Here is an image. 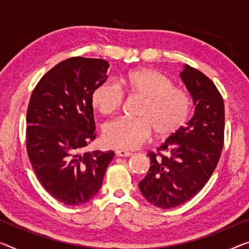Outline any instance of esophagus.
I'll return each instance as SVG.
<instances>
[{"instance_id":"1","label":"esophagus","mask_w":249,"mask_h":249,"mask_svg":"<svg viewBox=\"0 0 249 249\" xmlns=\"http://www.w3.org/2000/svg\"><path fill=\"white\" fill-rule=\"evenodd\" d=\"M116 155L118 157H129V156H131L132 154L130 151H127V150H124V149H121V150H116Z\"/></svg>"}]
</instances>
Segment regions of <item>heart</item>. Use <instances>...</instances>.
I'll list each match as a JSON object with an SVG mask.
<instances>
[{
    "mask_svg": "<svg viewBox=\"0 0 249 249\" xmlns=\"http://www.w3.org/2000/svg\"><path fill=\"white\" fill-rule=\"evenodd\" d=\"M120 85L128 93L143 98L138 113L141 118H120L107 124L103 140L108 146L137 149L147 142L154 130L158 137H169L188 119L189 94L160 72L137 69L121 78ZM91 101L102 114H112L121 108L124 92L118 83L107 81L95 88Z\"/></svg>",
    "mask_w": 249,
    "mask_h": 249,
    "instance_id": "b5f03b06",
    "label": "heart"
}]
</instances>
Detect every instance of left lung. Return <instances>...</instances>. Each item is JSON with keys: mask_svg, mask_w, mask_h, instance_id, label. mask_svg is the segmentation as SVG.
Masks as SVG:
<instances>
[{"mask_svg": "<svg viewBox=\"0 0 249 249\" xmlns=\"http://www.w3.org/2000/svg\"><path fill=\"white\" fill-rule=\"evenodd\" d=\"M193 97L195 113L187 124L148 154L150 168L139 182L143 197L169 209L191 199L204 188L224 147V99L208 76L185 66L180 73Z\"/></svg>", "mask_w": 249, "mask_h": 249, "instance_id": "8db88e82", "label": "left lung"}]
</instances>
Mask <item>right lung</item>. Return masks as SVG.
Segmentation results:
<instances>
[{
    "mask_svg": "<svg viewBox=\"0 0 249 249\" xmlns=\"http://www.w3.org/2000/svg\"><path fill=\"white\" fill-rule=\"evenodd\" d=\"M109 63L75 56L47 72L26 112V150L37 179L67 206L90 201L102 185L114 152L81 154L95 138L91 95L108 79Z\"/></svg>",
    "mask_w": 249,
    "mask_h": 249,
    "instance_id": "obj_1",
    "label": "right lung"
}]
</instances>
